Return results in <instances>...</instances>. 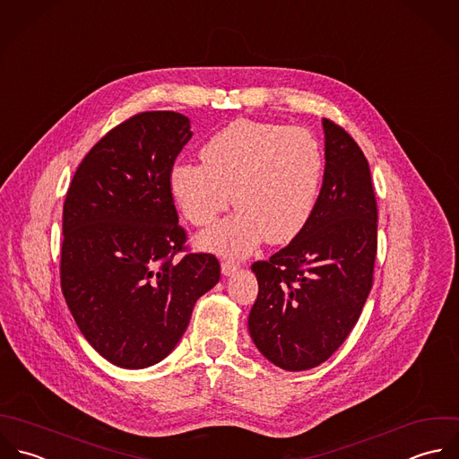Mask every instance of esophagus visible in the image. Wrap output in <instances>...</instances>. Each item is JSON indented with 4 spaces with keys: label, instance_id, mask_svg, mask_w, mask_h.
I'll return each instance as SVG.
<instances>
[{
    "label": "esophagus",
    "instance_id": "esophagus-1",
    "mask_svg": "<svg viewBox=\"0 0 459 459\" xmlns=\"http://www.w3.org/2000/svg\"><path fill=\"white\" fill-rule=\"evenodd\" d=\"M221 271H222L224 276H233V274L238 271V264L230 262V260H224V262L221 264Z\"/></svg>",
    "mask_w": 459,
    "mask_h": 459
}]
</instances>
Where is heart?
I'll return each mask as SVG.
<instances>
[{"label": "heart", "instance_id": "1", "mask_svg": "<svg viewBox=\"0 0 459 459\" xmlns=\"http://www.w3.org/2000/svg\"><path fill=\"white\" fill-rule=\"evenodd\" d=\"M203 163H176L169 194L194 226L212 224L231 203L238 210L199 235L203 249L244 256L264 238L294 240L318 197L324 156L303 128L238 119L219 130L201 150Z\"/></svg>", "mask_w": 459, "mask_h": 459}]
</instances>
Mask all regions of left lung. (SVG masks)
Returning <instances> with one entry per match:
<instances>
[{"label": "left lung", "mask_w": 459, "mask_h": 459, "mask_svg": "<svg viewBox=\"0 0 459 459\" xmlns=\"http://www.w3.org/2000/svg\"><path fill=\"white\" fill-rule=\"evenodd\" d=\"M324 179L305 230L267 262L251 265L258 298L249 334L290 372L324 363L349 336L372 289L377 206L368 161L354 139L322 119Z\"/></svg>", "instance_id": "left-lung-1"}]
</instances>
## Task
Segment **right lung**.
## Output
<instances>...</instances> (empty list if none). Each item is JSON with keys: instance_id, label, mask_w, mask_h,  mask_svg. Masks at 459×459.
<instances>
[{"instance_id": "add662e5", "label": "right lung", "mask_w": 459, "mask_h": 459, "mask_svg": "<svg viewBox=\"0 0 459 459\" xmlns=\"http://www.w3.org/2000/svg\"><path fill=\"white\" fill-rule=\"evenodd\" d=\"M190 137L181 114H137L87 153L65 195L62 292L85 340L121 368L169 356L221 278L213 255L174 260L186 235L167 176Z\"/></svg>"}]
</instances>
